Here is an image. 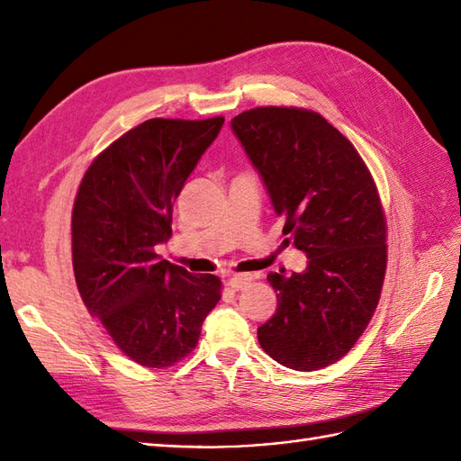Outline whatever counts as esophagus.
I'll use <instances>...</instances> for the list:
<instances>
[{
	"mask_svg": "<svg viewBox=\"0 0 461 461\" xmlns=\"http://www.w3.org/2000/svg\"><path fill=\"white\" fill-rule=\"evenodd\" d=\"M249 283H252V275H232L227 281V286L236 292L246 288Z\"/></svg>",
	"mask_w": 461,
	"mask_h": 461,
	"instance_id": "obj_1",
	"label": "esophagus"
}]
</instances>
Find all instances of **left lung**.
<instances>
[{
  "instance_id": "1",
  "label": "left lung",
  "mask_w": 461,
  "mask_h": 461,
  "mask_svg": "<svg viewBox=\"0 0 461 461\" xmlns=\"http://www.w3.org/2000/svg\"><path fill=\"white\" fill-rule=\"evenodd\" d=\"M230 124L285 219V242L310 258L303 273L267 275L278 305L258 340L288 369H323L350 352L379 305L388 258L379 190L317 111L256 107Z\"/></svg>"
}]
</instances>
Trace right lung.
Here are the masks:
<instances>
[{
  "label": "right lung",
  "mask_w": 461,
  "mask_h": 461,
  "mask_svg": "<svg viewBox=\"0 0 461 461\" xmlns=\"http://www.w3.org/2000/svg\"><path fill=\"white\" fill-rule=\"evenodd\" d=\"M225 117L148 119L97 153L73 205V271L90 315L138 366H176L221 300V278L161 259L173 205Z\"/></svg>",
  "instance_id": "right-lung-1"
}]
</instances>
